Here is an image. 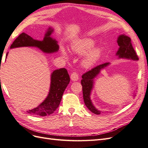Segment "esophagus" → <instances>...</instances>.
<instances>
[{
  "label": "esophagus",
  "instance_id": "esophagus-1",
  "mask_svg": "<svg viewBox=\"0 0 148 148\" xmlns=\"http://www.w3.org/2000/svg\"><path fill=\"white\" fill-rule=\"evenodd\" d=\"M70 78H71V79L72 80L73 82H76L77 81V80L78 79V74L77 73V72H73L71 74V76H70Z\"/></svg>",
  "mask_w": 148,
  "mask_h": 148
}]
</instances>
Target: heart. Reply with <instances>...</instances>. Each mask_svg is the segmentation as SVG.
Segmentation results:
<instances>
[{
    "label": "heart",
    "instance_id": "heart-1",
    "mask_svg": "<svg viewBox=\"0 0 148 148\" xmlns=\"http://www.w3.org/2000/svg\"><path fill=\"white\" fill-rule=\"evenodd\" d=\"M94 41L91 39H83L79 40L78 41L75 42L71 46V50L78 54H82L87 52L94 46ZM62 53L65 58H67V53L65 51L62 49ZM101 54V49L99 47L93 49L92 51L89 52L84 57L83 60V64L84 66H89L94 64L99 59Z\"/></svg>",
    "mask_w": 148,
    "mask_h": 148
}]
</instances>
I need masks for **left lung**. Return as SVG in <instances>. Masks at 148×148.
<instances>
[{
    "label": "left lung",
    "instance_id": "left-lung-1",
    "mask_svg": "<svg viewBox=\"0 0 148 148\" xmlns=\"http://www.w3.org/2000/svg\"><path fill=\"white\" fill-rule=\"evenodd\" d=\"M117 43L119 49L117 52V56L119 58L132 59L133 60H138V57L133 47L130 38L127 36L125 34L119 36L117 39ZM109 63H105L94 67L91 70H89L82 75V79L81 83L83 88V95L84 104L88 109L96 115L101 114V112L98 110L93 106L91 102L90 95L93 87V79L96 76L100 73V71L104 69L106 66L109 65Z\"/></svg>",
    "mask_w": 148,
    "mask_h": 148
}]
</instances>
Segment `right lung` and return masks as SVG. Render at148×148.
I'll use <instances>...</instances> for the list:
<instances>
[{
	"label": "right lung",
	"instance_id": "obj_1",
	"mask_svg": "<svg viewBox=\"0 0 148 148\" xmlns=\"http://www.w3.org/2000/svg\"><path fill=\"white\" fill-rule=\"evenodd\" d=\"M53 29L49 28L43 41L33 39L25 33L18 36L10 46V49L19 47H37L45 53H52L58 51L57 41L51 37ZM8 53L6 55V58ZM70 77L65 69H60L53 71L51 74V87L49 95L41 104L27 112L39 116H47L53 113L59 107L65 89L70 83Z\"/></svg>",
	"mask_w": 148,
	"mask_h": 148
}]
</instances>
